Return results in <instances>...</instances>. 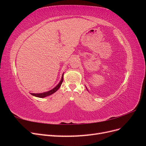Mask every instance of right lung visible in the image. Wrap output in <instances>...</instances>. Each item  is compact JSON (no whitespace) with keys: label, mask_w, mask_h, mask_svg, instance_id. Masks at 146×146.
Wrapping results in <instances>:
<instances>
[{"label":"right lung","mask_w":146,"mask_h":146,"mask_svg":"<svg viewBox=\"0 0 146 146\" xmlns=\"http://www.w3.org/2000/svg\"><path fill=\"white\" fill-rule=\"evenodd\" d=\"M63 75H64V73L62 75V77H61V81L59 82V83L54 88H53L52 90L48 91H47V92H42V93H31V94H32V96H35V97H37V98H45V97H47V96H50L52 94H54V92H55L57 90H58L60 87L61 86V84H62L63 83Z\"/></svg>","instance_id":"obj_1"}]
</instances>
